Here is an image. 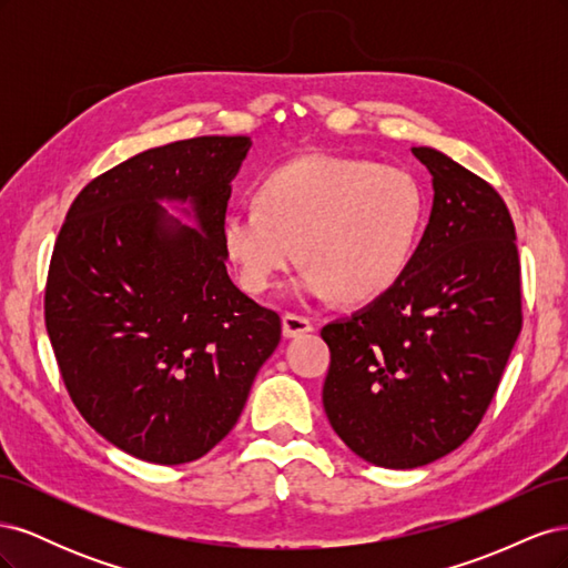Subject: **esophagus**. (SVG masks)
<instances>
[{"instance_id":"1","label":"esophagus","mask_w":568,"mask_h":568,"mask_svg":"<svg viewBox=\"0 0 568 568\" xmlns=\"http://www.w3.org/2000/svg\"><path fill=\"white\" fill-rule=\"evenodd\" d=\"M282 332L286 338H296L303 334H311L313 332V322L303 317V315H294V313H286L282 317Z\"/></svg>"}]
</instances>
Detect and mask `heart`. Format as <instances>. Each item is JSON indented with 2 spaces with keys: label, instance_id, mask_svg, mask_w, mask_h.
Masks as SVG:
<instances>
[{
  "label": "heart",
  "instance_id": "heart-1",
  "mask_svg": "<svg viewBox=\"0 0 568 568\" xmlns=\"http://www.w3.org/2000/svg\"><path fill=\"white\" fill-rule=\"evenodd\" d=\"M424 222L426 192L407 168L313 153L274 168L257 201L227 211L222 248L251 294L272 288L301 246L296 294L365 303L400 282Z\"/></svg>",
  "mask_w": 568,
  "mask_h": 568
}]
</instances>
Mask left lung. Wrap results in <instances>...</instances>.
Instances as JSON below:
<instances>
[{
  "instance_id": "obj_1",
  "label": "left lung",
  "mask_w": 568,
  "mask_h": 568,
  "mask_svg": "<svg viewBox=\"0 0 568 568\" xmlns=\"http://www.w3.org/2000/svg\"><path fill=\"white\" fill-rule=\"evenodd\" d=\"M434 205L390 291L322 329V403L348 448L415 469L453 453L484 419L521 332L517 232L495 189L443 151L415 146Z\"/></svg>"
}]
</instances>
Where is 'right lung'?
Segmentation results:
<instances>
[{"instance_id":"right-lung-1","label":"right lung","mask_w":568,"mask_h":568,"mask_svg":"<svg viewBox=\"0 0 568 568\" xmlns=\"http://www.w3.org/2000/svg\"><path fill=\"white\" fill-rule=\"evenodd\" d=\"M251 136L136 153L82 189L51 253L44 322L97 434L153 464L203 457L280 346V315L227 274L222 217ZM163 202L186 204L184 226Z\"/></svg>"}]
</instances>
